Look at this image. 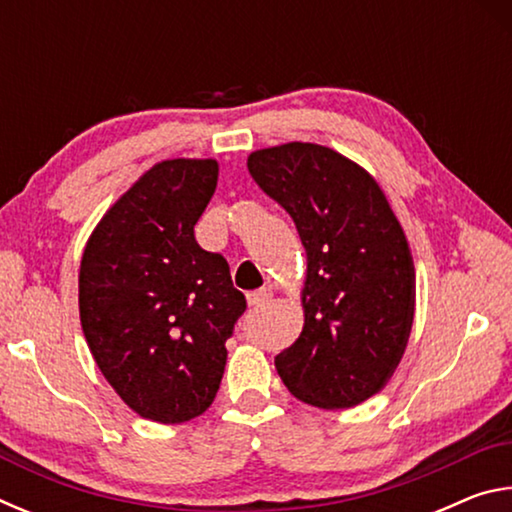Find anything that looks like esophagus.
Listing matches in <instances>:
<instances>
[{
	"instance_id": "esophagus-1",
	"label": "esophagus",
	"mask_w": 512,
	"mask_h": 512,
	"mask_svg": "<svg viewBox=\"0 0 512 512\" xmlns=\"http://www.w3.org/2000/svg\"><path fill=\"white\" fill-rule=\"evenodd\" d=\"M268 298H271V293H268L266 289L250 291V293H248V305H250V307H262V305H266Z\"/></svg>"
}]
</instances>
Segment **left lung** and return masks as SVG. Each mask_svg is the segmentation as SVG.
<instances>
[{
    "label": "left lung",
    "instance_id": "8db88e82",
    "mask_svg": "<svg viewBox=\"0 0 512 512\" xmlns=\"http://www.w3.org/2000/svg\"><path fill=\"white\" fill-rule=\"evenodd\" d=\"M248 171L307 250L305 327L275 357L277 375L318 409L357 406L393 377L411 334L415 268L402 225L375 180L325 146L255 151Z\"/></svg>",
    "mask_w": 512,
    "mask_h": 512
}]
</instances>
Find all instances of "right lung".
<instances>
[{"instance_id": "obj_1", "label": "right lung", "mask_w": 512, "mask_h": 512, "mask_svg": "<svg viewBox=\"0 0 512 512\" xmlns=\"http://www.w3.org/2000/svg\"><path fill=\"white\" fill-rule=\"evenodd\" d=\"M214 160H167L103 216L85 246L79 309L103 377L133 411L187 422L214 402L225 341L246 311L230 266L194 237L216 189Z\"/></svg>"}]
</instances>
